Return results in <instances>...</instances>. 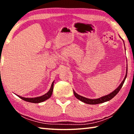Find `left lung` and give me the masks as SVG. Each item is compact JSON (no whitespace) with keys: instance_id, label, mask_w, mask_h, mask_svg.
<instances>
[{"instance_id":"left-lung-1","label":"left lung","mask_w":134,"mask_h":134,"mask_svg":"<svg viewBox=\"0 0 134 134\" xmlns=\"http://www.w3.org/2000/svg\"><path fill=\"white\" fill-rule=\"evenodd\" d=\"M120 38H121V37H120ZM126 72L125 76V78L124 79L123 81H122V83L120 84V85L118 86V88H116V89H115L114 91L111 92L110 94H109L108 95H106V96H104L103 97H100V98H97V99H91L86 98V97H85L81 96H80V95H79L77 93H76L73 90V93H74V96H75V97H76L77 99L80 100H81V102H83L85 103H87V104H90V105H96V104H99V103H104V102H105L110 100L112 99L113 97H114L115 96H116V95L118 94V93L119 92V90H121V89L122 87V86H123L124 83L125 82V79L126 78V76H127V71H128V65H127V67H126Z\"/></svg>"}]
</instances>
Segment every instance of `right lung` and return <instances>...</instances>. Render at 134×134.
<instances>
[{
    "mask_svg": "<svg viewBox=\"0 0 134 134\" xmlns=\"http://www.w3.org/2000/svg\"><path fill=\"white\" fill-rule=\"evenodd\" d=\"M54 81L53 82L51 86L50 89H49V91L45 93V94L42 95L40 97H32V98H28V97H24L22 96H20L19 95H17V96L20 97V98L22 99V100H24L25 101L28 102H31V103H41L42 102L48 99L49 97L51 96L52 94H53V87H54Z\"/></svg>",
    "mask_w": 134,
    "mask_h": 134,
    "instance_id": "add662e5",
    "label": "right lung"
}]
</instances>
